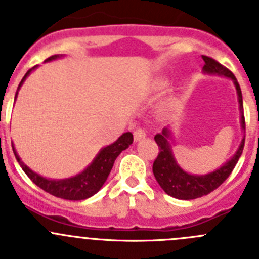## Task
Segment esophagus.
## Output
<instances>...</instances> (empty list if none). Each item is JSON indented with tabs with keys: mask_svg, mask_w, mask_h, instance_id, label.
<instances>
[{
	"mask_svg": "<svg viewBox=\"0 0 259 259\" xmlns=\"http://www.w3.org/2000/svg\"><path fill=\"white\" fill-rule=\"evenodd\" d=\"M134 141H141V139H143V138H146L147 135V132L144 127H137V129L134 130Z\"/></svg>",
	"mask_w": 259,
	"mask_h": 259,
	"instance_id": "esophagus-1",
	"label": "esophagus"
}]
</instances>
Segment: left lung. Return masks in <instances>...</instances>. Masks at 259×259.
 <instances>
[{"label":"left lung","mask_w":259,"mask_h":259,"mask_svg":"<svg viewBox=\"0 0 259 259\" xmlns=\"http://www.w3.org/2000/svg\"><path fill=\"white\" fill-rule=\"evenodd\" d=\"M202 59L204 61V66H203L204 71L209 72V74L224 75V76H228L234 80L236 91H238L239 105H240L241 111V126L245 130V118L243 115V97H241V89L236 81V78L228 67H225L224 65H221L212 57L202 56ZM168 139H170V130L167 127H165L161 134H157L154 137V141H156L159 151L153 162L154 178H156L157 183L161 185V188L165 190V193L174 198L184 200L195 199V198L203 197V195H207L216 190L233 172L234 167L239 161V157L243 153L244 143H245V137H244L235 156L219 170L208 174V175L195 176L187 174L179 167L174 159L172 153H171Z\"/></svg>","instance_id":"left-lung-1"}]
</instances>
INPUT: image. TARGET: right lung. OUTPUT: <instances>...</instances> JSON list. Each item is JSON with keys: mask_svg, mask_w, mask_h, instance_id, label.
<instances>
[{"mask_svg": "<svg viewBox=\"0 0 259 259\" xmlns=\"http://www.w3.org/2000/svg\"><path fill=\"white\" fill-rule=\"evenodd\" d=\"M57 55L51 56L47 59V61L57 59ZM34 69V67H33ZM31 70H28L26 74L24 75V78L21 79L19 87L23 84L25 78L29 75ZM19 89V88H18ZM16 97V96H15ZM133 143V134L132 133H124L121 137L118 138L117 141L111 146L106 147L102 151L98 153V156L94 158L91 166L85 168L81 174L74 176L71 179H66V180H48V179L42 178L38 174L33 172L29 167H26L23 162H21L20 157L15 152L13 147L14 154H15L16 159H18L19 165L24 170V172L28 175V178L34 183L37 187L43 189L45 192L50 193L51 195H55L57 198H62V199L69 200H83L87 198L92 197L96 194L98 190L102 188L105 184V181L107 180L108 175H110L111 170H112L113 162L117 158V156L121 153L122 151L127 148L130 144Z\"/></svg>", "mask_w": 259, "mask_h": 259, "instance_id": "obj_1", "label": "right lung"}]
</instances>
